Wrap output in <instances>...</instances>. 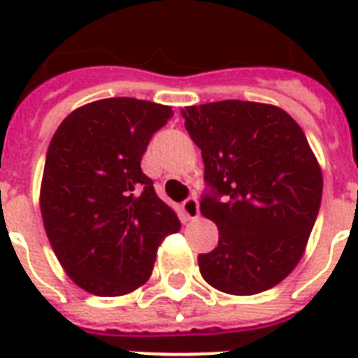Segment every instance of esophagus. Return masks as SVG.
Returning a JSON list of instances; mask_svg holds the SVG:
<instances>
[{"mask_svg": "<svg viewBox=\"0 0 358 358\" xmlns=\"http://www.w3.org/2000/svg\"><path fill=\"white\" fill-rule=\"evenodd\" d=\"M182 209L186 213V217L192 218V220L199 217V201H197L195 197H187L186 201H184V205H182Z\"/></svg>", "mask_w": 358, "mask_h": 358, "instance_id": "obj_1", "label": "esophagus"}]
</instances>
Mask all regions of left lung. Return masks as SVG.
I'll list each match as a JSON object with an SVG mask.
<instances>
[{
	"instance_id": "left-lung-1",
	"label": "left lung",
	"mask_w": 358,
	"mask_h": 358,
	"mask_svg": "<svg viewBox=\"0 0 358 358\" xmlns=\"http://www.w3.org/2000/svg\"><path fill=\"white\" fill-rule=\"evenodd\" d=\"M186 130L201 149V213L218 226V245L199 255L205 282L230 295L280 284L303 257L322 199V171L301 126L255 101L192 105Z\"/></svg>"
}]
</instances>
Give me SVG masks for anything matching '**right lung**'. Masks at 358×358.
Here are the masks:
<instances>
[{"label": "right lung", "mask_w": 358, "mask_h": 358, "mask_svg": "<svg viewBox=\"0 0 358 358\" xmlns=\"http://www.w3.org/2000/svg\"><path fill=\"white\" fill-rule=\"evenodd\" d=\"M169 105L109 97L73 110L51 138L40 209L59 263L82 289L117 297L151 276L157 248L180 230L141 155Z\"/></svg>", "instance_id": "1"}]
</instances>
